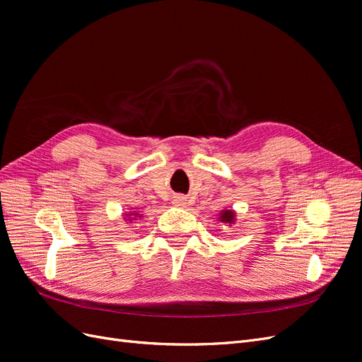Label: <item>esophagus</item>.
I'll use <instances>...</instances> for the list:
<instances>
[{"label": "esophagus", "mask_w": 362, "mask_h": 362, "mask_svg": "<svg viewBox=\"0 0 362 362\" xmlns=\"http://www.w3.org/2000/svg\"><path fill=\"white\" fill-rule=\"evenodd\" d=\"M173 204L177 205V206H184L185 204H187V199H185L184 196H177V198L173 199Z\"/></svg>", "instance_id": "34e87169"}]
</instances>
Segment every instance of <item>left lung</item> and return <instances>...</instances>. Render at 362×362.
Returning a JSON list of instances; mask_svg holds the SVG:
<instances>
[{"label": "left lung", "mask_w": 362, "mask_h": 362, "mask_svg": "<svg viewBox=\"0 0 362 362\" xmlns=\"http://www.w3.org/2000/svg\"><path fill=\"white\" fill-rule=\"evenodd\" d=\"M222 216H221V221L222 222H225V223H233L234 222V211H229V210H226V211H222L221 213Z\"/></svg>", "instance_id": "left-lung-1"}]
</instances>
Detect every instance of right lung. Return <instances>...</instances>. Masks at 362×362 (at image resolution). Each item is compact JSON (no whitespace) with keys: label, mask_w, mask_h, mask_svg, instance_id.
Returning <instances> with one entry per match:
<instances>
[{"label":"right lung","mask_w":362,"mask_h":362,"mask_svg":"<svg viewBox=\"0 0 362 362\" xmlns=\"http://www.w3.org/2000/svg\"><path fill=\"white\" fill-rule=\"evenodd\" d=\"M129 216H133V217H128V221H129V218H131V221H133V218H136V217H141V216H139L137 213H131Z\"/></svg>","instance_id":"obj_1"}]
</instances>
